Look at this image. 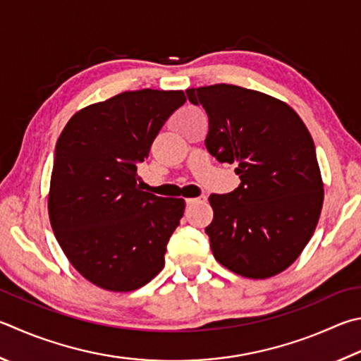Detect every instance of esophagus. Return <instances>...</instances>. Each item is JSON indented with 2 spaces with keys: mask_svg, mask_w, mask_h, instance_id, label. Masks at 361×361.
Segmentation results:
<instances>
[{
  "mask_svg": "<svg viewBox=\"0 0 361 361\" xmlns=\"http://www.w3.org/2000/svg\"><path fill=\"white\" fill-rule=\"evenodd\" d=\"M205 200H207L205 195H200V197H195V199H186V205L188 207L197 205V203H202V202H205Z\"/></svg>",
  "mask_w": 361,
  "mask_h": 361,
  "instance_id": "esophagus-1",
  "label": "esophagus"
}]
</instances>
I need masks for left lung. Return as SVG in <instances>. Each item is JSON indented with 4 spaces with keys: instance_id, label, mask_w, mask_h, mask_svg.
Masks as SVG:
<instances>
[{
    "instance_id": "1",
    "label": "left lung",
    "mask_w": 361,
    "mask_h": 361,
    "mask_svg": "<svg viewBox=\"0 0 361 361\" xmlns=\"http://www.w3.org/2000/svg\"><path fill=\"white\" fill-rule=\"evenodd\" d=\"M208 115L205 147L237 164L240 186L212 194L205 232L214 259L251 279L289 268L311 240L324 203V183L310 130L286 102L237 85L186 90Z\"/></svg>"
}]
</instances>
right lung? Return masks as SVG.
Masks as SVG:
<instances>
[{
	"mask_svg": "<svg viewBox=\"0 0 361 361\" xmlns=\"http://www.w3.org/2000/svg\"><path fill=\"white\" fill-rule=\"evenodd\" d=\"M185 102L183 91H124L78 110L56 142L50 224L72 267L101 289L135 290L166 265L185 200L142 191L137 164Z\"/></svg>",
	"mask_w": 361,
	"mask_h": 361,
	"instance_id": "obj_1",
	"label": "right lung"
}]
</instances>
